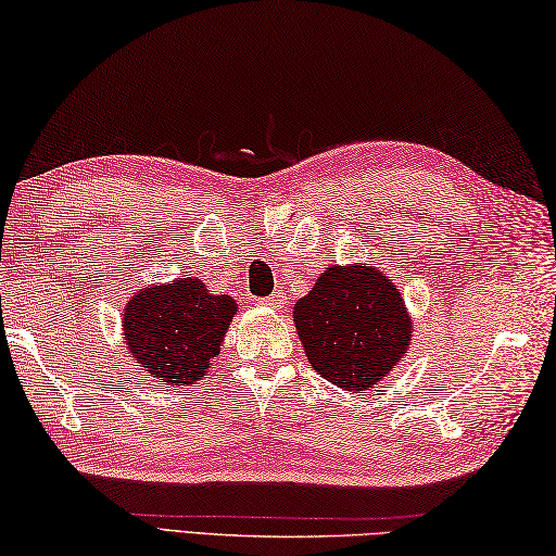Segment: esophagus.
Instances as JSON below:
<instances>
[{
  "label": "esophagus",
  "mask_w": 556,
  "mask_h": 556,
  "mask_svg": "<svg viewBox=\"0 0 556 556\" xmlns=\"http://www.w3.org/2000/svg\"><path fill=\"white\" fill-rule=\"evenodd\" d=\"M258 305L270 307V309H280L282 307V298L280 295H268L264 300H258Z\"/></svg>",
  "instance_id": "obj_1"
}]
</instances>
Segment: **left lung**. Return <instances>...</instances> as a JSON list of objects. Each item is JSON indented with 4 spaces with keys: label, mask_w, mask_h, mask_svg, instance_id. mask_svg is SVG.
Here are the masks:
<instances>
[{
    "label": "left lung",
    "mask_w": 556,
    "mask_h": 556,
    "mask_svg": "<svg viewBox=\"0 0 556 556\" xmlns=\"http://www.w3.org/2000/svg\"><path fill=\"white\" fill-rule=\"evenodd\" d=\"M307 361L324 380L361 394L412 349V314L390 276L370 264L329 266L292 307Z\"/></svg>",
    "instance_id": "1"
}]
</instances>
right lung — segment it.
Returning a JSON list of instances; mask_svg holds the SVG:
<instances>
[{
	"label": "right lung",
	"instance_id": "1",
	"mask_svg": "<svg viewBox=\"0 0 556 556\" xmlns=\"http://www.w3.org/2000/svg\"><path fill=\"white\" fill-rule=\"evenodd\" d=\"M237 300L213 295L201 278H176L135 292L123 309V341L160 387L195 384L211 370Z\"/></svg>",
	"mask_w": 556,
	"mask_h": 556
}]
</instances>
